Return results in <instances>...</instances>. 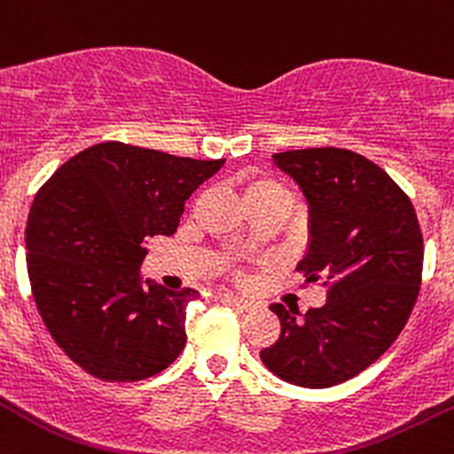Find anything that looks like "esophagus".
<instances>
[{"mask_svg": "<svg viewBox=\"0 0 454 454\" xmlns=\"http://www.w3.org/2000/svg\"><path fill=\"white\" fill-rule=\"evenodd\" d=\"M219 300H222V302H226V304H232V307H237V309H244V311L253 309V302H248V300L239 298V295L222 294V295H219Z\"/></svg>", "mask_w": 454, "mask_h": 454, "instance_id": "1", "label": "esophagus"}]
</instances>
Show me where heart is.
I'll list each match as a JSON object with an SVG mask.
<instances>
[{
	"mask_svg": "<svg viewBox=\"0 0 454 454\" xmlns=\"http://www.w3.org/2000/svg\"><path fill=\"white\" fill-rule=\"evenodd\" d=\"M253 188H282V185L273 184V181H260V184H255Z\"/></svg>",
	"mask_w": 454,
	"mask_h": 454,
	"instance_id": "obj_1",
	"label": "heart"
}]
</instances>
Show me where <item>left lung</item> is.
Segmentation results:
<instances>
[{
	"label": "left lung",
	"instance_id": "left-lung-1",
	"mask_svg": "<svg viewBox=\"0 0 454 454\" xmlns=\"http://www.w3.org/2000/svg\"><path fill=\"white\" fill-rule=\"evenodd\" d=\"M273 160L309 201L298 270L327 289V302L304 317L270 304L282 332L260 358L286 383L332 387L379 361L403 332L421 289V228L408 194L365 156L311 147Z\"/></svg>",
	"mask_w": 454,
	"mask_h": 454
}]
</instances>
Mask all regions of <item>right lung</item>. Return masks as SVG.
Masks as SVG:
<instances>
[{"instance_id":"right-lung-1","label":"right lung","mask_w":454,"mask_h":454,"mask_svg":"<svg viewBox=\"0 0 454 454\" xmlns=\"http://www.w3.org/2000/svg\"><path fill=\"white\" fill-rule=\"evenodd\" d=\"M223 159L107 141L37 190L27 223L31 294L55 345L100 380H143L179 358L194 289L141 286L145 239L172 235L184 203Z\"/></svg>"}]
</instances>
